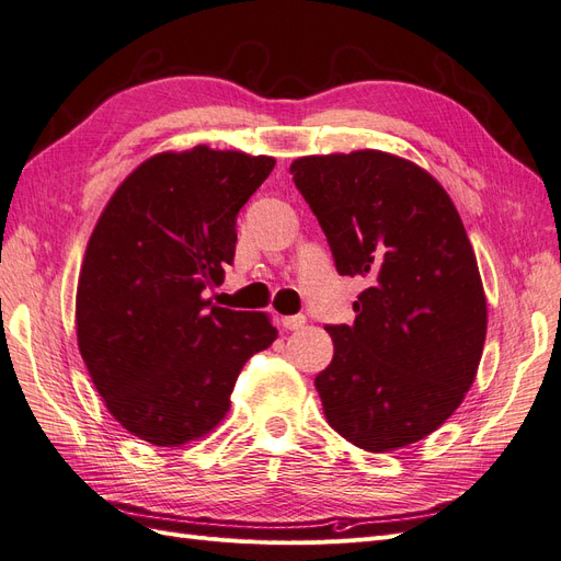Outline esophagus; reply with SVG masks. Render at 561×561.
<instances>
[{
	"label": "esophagus",
	"instance_id": "1",
	"mask_svg": "<svg viewBox=\"0 0 561 561\" xmlns=\"http://www.w3.org/2000/svg\"><path fill=\"white\" fill-rule=\"evenodd\" d=\"M280 322L285 330H301L304 325H307V316H285Z\"/></svg>",
	"mask_w": 561,
	"mask_h": 561
}]
</instances>
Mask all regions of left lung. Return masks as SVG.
I'll list each match as a JSON object with an SVG mask.
<instances>
[{
    "mask_svg": "<svg viewBox=\"0 0 561 561\" xmlns=\"http://www.w3.org/2000/svg\"><path fill=\"white\" fill-rule=\"evenodd\" d=\"M290 173L339 274L367 280L353 325L325 328L334 355L316 388L328 423L377 454L419 443L463 402L484 348L461 217L435 178L386 151L304 157Z\"/></svg>",
    "mask_w": 561,
    "mask_h": 561,
    "instance_id": "obj_1",
    "label": "left lung"
}]
</instances>
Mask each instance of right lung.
I'll list each match as a JSON object with an SVG mask.
<instances>
[{"instance_id":"right-lung-1","label":"right lung","mask_w":561,"mask_h":561,"mask_svg":"<svg viewBox=\"0 0 561 561\" xmlns=\"http://www.w3.org/2000/svg\"><path fill=\"white\" fill-rule=\"evenodd\" d=\"M271 157L163 151L122 182L91 233L77 342L110 414L135 437L180 447L229 412L243 365L278 336L268 316L213 307L236 254V217Z\"/></svg>"}]
</instances>
